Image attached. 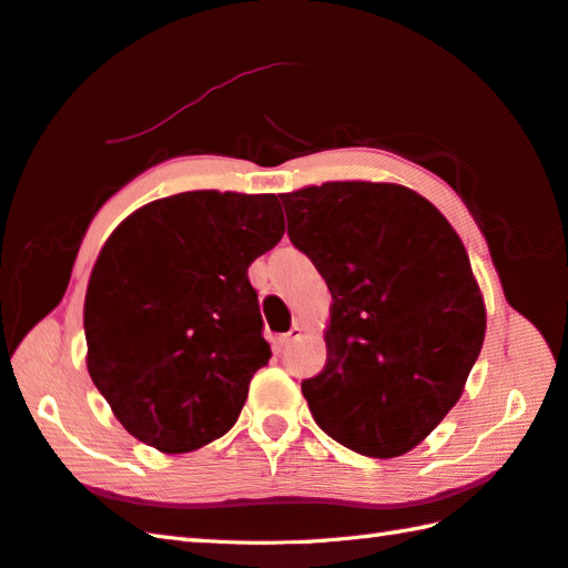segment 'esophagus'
<instances>
[{
    "label": "esophagus",
    "mask_w": 568,
    "mask_h": 568,
    "mask_svg": "<svg viewBox=\"0 0 568 568\" xmlns=\"http://www.w3.org/2000/svg\"><path fill=\"white\" fill-rule=\"evenodd\" d=\"M300 337H303V325H293V329L287 332V335H277L273 344H275L277 352H283V349L291 347V344H293L295 339H300Z\"/></svg>",
    "instance_id": "obj_1"
}]
</instances>
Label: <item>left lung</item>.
<instances>
[{
	"label": "left lung",
	"instance_id": "8db88e82",
	"mask_svg": "<svg viewBox=\"0 0 568 568\" xmlns=\"http://www.w3.org/2000/svg\"><path fill=\"white\" fill-rule=\"evenodd\" d=\"M287 236L332 293L327 362L303 396L354 453L396 458L458 404L483 349V291L448 219L392 182L281 194Z\"/></svg>",
	"mask_w": 568,
	"mask_h": 568
}]
</instances>
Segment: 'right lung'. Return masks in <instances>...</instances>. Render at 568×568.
Here are the masks:
<instances>
[{"label": "right lung", "mask_w": 568, "mask_h": 568, "mask_svg": "<svg viewBox=\"0 0 568 568\" xmlns=\"http://www.w3.org/2000/svg\"><path fill=\"white\" fill-rule=\"evenodd\" d=\"M285 233L275 194L184 192L110 233L88 281L85 366L130 436L176 455L236 424L271 359L248 265Z\"/></svg>", "instance_id": "obj_1"}]
</instances>
